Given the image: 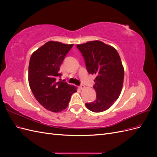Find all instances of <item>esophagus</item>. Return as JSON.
I'll return each instance as SVG.
<instances>
[{
	"mask_svg": "<svg viewBox=\"0 0 157 157\" xmlns=\"http://www.w3.org/2000/svg\"><path fill=\"white\" fill-rule=\"evenodd\" d=\"M79 88L80 89V90H83V89H84L85 88V86H84V85H80V86H79Z\"/></svg>",
	"mask_w": 157,
	"mask_h": 157,
	"instance_id": "1",
	"label": "esophagus"
}]
</instances>
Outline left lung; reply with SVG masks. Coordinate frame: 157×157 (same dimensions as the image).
<instances>
[{"mask_svg": "<svg viewBox=\"0 0 157 157\" xmlns=\"http://www.w3.org/2000/svg\"><path fill=\"white\" fill-rule=\"evenodd\" d=\"M77 47L84 57L88 72L96 75L94 86L96 99L85 105L94 113L105 111L122 91L124 69L119 54L114 47L99 40L89 41Z\"/></svg>", "mask_w": 157, "mask_h": 157, "instance_id": "1", "label": "left lung"}]
</instances>
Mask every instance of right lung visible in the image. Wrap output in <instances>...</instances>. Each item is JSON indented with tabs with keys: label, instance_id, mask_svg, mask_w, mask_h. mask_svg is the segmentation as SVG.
I'll return each instance as SVG.
<instances>
[{
	"label": "right lung",
	"instance_id": "right-lung-1",
	"mask_svg": "<svg viewBox=\"0 0 157 157\" xmlns=\"http://www.w3.org/2000/svg\"><path fill=\"white\" fill-rule=\"evenodd\" d=\"M73 45L51 40L31 56L28 72L30 88L36 100L50 111H63L68 107L71 95L77 91L73 85L57 80L61 76L60 66Z\"/></svg>",
	"mask_w": 157,
	"mask_h": 157
}]
</instances>
